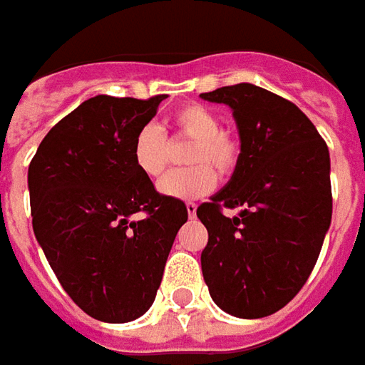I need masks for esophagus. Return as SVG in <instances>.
I'll return each mask as SVG.
<instances>
[{"label":"esophagus","mask_w":365,"mask_h":365,"mask_svg":"<svg viewBox=\"0 0 365 365\" xmlns=\"http://www.w3.org/2000/svg\"><path fill=\"white\" fill-rule=\"evenodd\" d=\"M185 210H187V216H190V218H195V210H197V206H195L194 202H187V204H185Z\"/></svg>","instance_id":"obj_1"}]
</instances>
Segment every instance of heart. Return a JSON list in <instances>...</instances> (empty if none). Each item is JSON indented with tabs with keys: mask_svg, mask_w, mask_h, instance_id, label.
I'll list each match as a JSON object with an SVG mask.
<instances>
[{
	"mask_svg": "<svg viewBox=\"0 0 365 365\" xmlns=\"http://www.w3.org/2000/svg\"><path fill=\"white\" fill-rule=\"evenodd\" d=\"M171 123L180 137L194 141L187 151V163L192 168L168 173L159 182V192L183 202L204 197L216 185V173L211 168L214 167L220 175L232 173L240 158V145L222 129L220 117L204 105H183L173 113ZM133 161L149 180H158L165 171L168 141L161 127L149 123L139 129L133 141Z\"/></svg>",
	"mask_w": 365,
	"mask_h": 365,
	"instance_id": "obj_1",
	"label": "heart"
}]
</instances>
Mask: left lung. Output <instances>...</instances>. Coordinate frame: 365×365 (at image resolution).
<instances>
[{
  "instance_id": "obj_1",
  "label": "left lung",
  "mask_w": 365,
  "mask_h": 365,
  "mask_svg": "<svg viewBox=\"0 0 365 365\" xmlns=\"http://www.w3.org/2000/svg\"><path fill=\"white\" fill-rule=\"evenodd\" d=\"M232 108L240 158L197 207L202 272L214 303L240 319L277 313L307 283L331 224L329 149L301 108L240 82L202 95ZM239 207L232 219L223 207Z\"/></svg>"
}]
</instances>
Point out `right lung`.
<instances>
[{"instance_id": "right-lung-1", "label": "right lung", "mask_w": 365, "mask_h": 365, "mask_svg": "<svg viewBox=\"0 0 365 365\" xmlns=\"http://www.w3.org/2000/svg\"><path fill=\"white\" fill-rule=\"evenodd\" d=\"M165 95L84 101L48 131L28 170L32 226L62 289L105 323L141 317L158 295L182 200L137 170L133 141Z\"/></svg>"}]
</instances>
